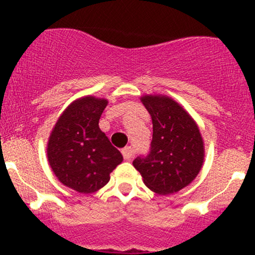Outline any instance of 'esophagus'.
<instances>
[{
	"label": "esophagus",
	"mask_w": 255,
	"mask_h": 255,
	"mask_svg": "<svg viewBox=\"0 0 255 255\" xmlns=\"http://www.w3.org/2000/svg\"><path fill=\"white\" fill-rule=\"evenodd\" d=\"M122 156L126 160H130L131 158L134 156V152H133V148L130 147V146H127V147L122 148Z\"/></svg>",
	"instance_id": "obj_1"
}]
</instances>
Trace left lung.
<instances>
[{"instance_id":"obj_1","label":"left lung","mask_w":255,"mask_h":255,"mask_svg":"<svg viewBox=\"0 0 255 255\" xmlns=\"http://www.w3.org/2000/svg\"><path fill=\"white\" fill-rule=\"evenodd\" d=\"M153 134L150 151L133 160L144 183L158 194H172L197 177L204 162V142L197 124L174 99L144 96Z\"/></svg>"}]
</instances>
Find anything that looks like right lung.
Masks as SVG:
<instances>
[{
  "mask_svg": "<svg viewBox=\"0 0 255 255\" xmlns=\"http://www.w3.org/2000/svg\"><path fill=\"white\" fill-rule=\"evenodd\" d=\"M107 99L85 97L67 108L48 142V159L64 186L83 194L97 192L109 182L110 172L122 162L98 122Z\"/></svg>",
  "mask_w": 255,
  "mask_h": 255,
  "instance_id": "1",
  "label": "right lung"
}]
</instances>
